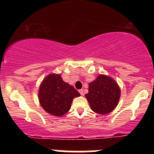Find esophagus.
Returning <instances> with one entry per match:
<instances>
[{"label":"esophagus","instance_id":"34e87169","mask_svg":"<svg viewBox=\"0 0 154 154\" xmlns=\"http://www.w3.org/2000/svg\"><path fill=\"white\" fill-rule=\"evenodd\" d=\"M79 93H80V95H84V91H83V89H80V90H79Z\"/></svg>","mask_w":154,"mask_h":154}]
</instances>
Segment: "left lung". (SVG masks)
I'll return each instance as SVG.
<instances>
[{"label":"left lung","mask_w":154,"mask_h":154,"mask_svg":"<svg viewBox=\"0 0 154 154\" xmlns=\"http://www.w3.org/2000/svg\"><path fill=\"white\" fill-rule=\"evenodd\" d=\"M121 95L119 86L109 76L99 75L89 83L88 93L85 94L91 109L99 114H107L118 105Z\"/></svg>","instance_id":"obj_1"}]
</instances>
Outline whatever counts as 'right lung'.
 <instances>
[{"label": "right lung", "instance_id": "add662e5", "mask_svg": "<svg viewBox=\"0 0 154 154\" xmlns=\"http://www.w3.org/2000/svg\"><path fill=\"white\" fill-rule=\"evenodd\" d=\"M80 94L65 82L60 74H50L42 81L38 91L40 105L47 113L61 116L69 111L72 100Z\"/></svg>", "mask_w": 154, "mask_h": 154}]
</instances>
